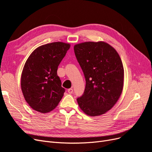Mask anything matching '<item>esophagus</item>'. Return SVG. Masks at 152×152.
<instances>
[{
    "mask_svg": "<svg viewBox=\"0 0 152 152\" xmlns=\"http://www.w3.org/2000/svg\"><path fill=\"white\" fill-rule=\"evenodd\" d=\"M73 89L72 88H70V89H68V93H69V94H72L73 93Z\"/></svg>",
    "mask_w": 152,
    "mask_h": 152,
    "instance_id": "obj_1",
    "label": "esophagus"
}]
</instances>
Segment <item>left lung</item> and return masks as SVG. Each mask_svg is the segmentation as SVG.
<instances>
[{
    "label": "left lung",
    "instance_id": "8db88e82",
    "mask_svg": "<svg viewBox=\"0 0 152 152\" xmlns=\"http://www.w3.org/2000/svg\"><path fill=\"white\" fill-rule=\"evenodd\" d=\"M74 52L86 79V88L77 99L87 115L107 112L118 101L124 86V67L118 53L104 42L75 45Z\"/></svg>",
    "mask_w": 152,
    "mask_h": 152
}]
</instances>
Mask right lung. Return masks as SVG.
<instances>
[{"label":"right lung","instance_id":"1","mask_svg":"<svg viewBox=\"0 0 152 152\" xmlns=\"http://www.w3.org/2000/svg\"><path fill=\"white\" fill-rule=\"evenodd\" d=\"M70 45L61 42L35 49L25 64L21 78L23 94L30 107L45 113L56 108L65 89L57 75L58 67Z\"/></svg>","mask_w":152,"mask_h":152}]
</instances>
